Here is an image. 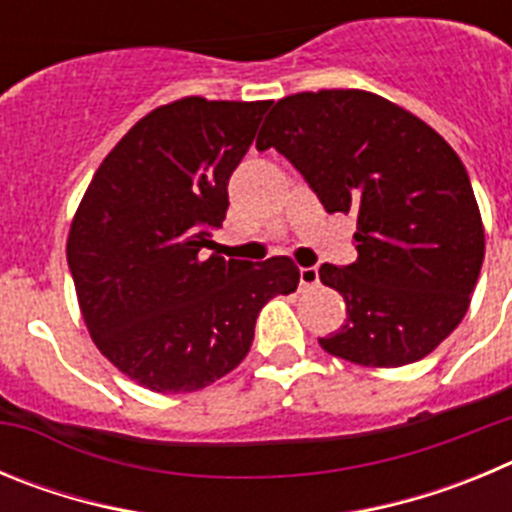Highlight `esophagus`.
<instances>
[{
  "label": "esophagus",
  "mask_w": 512,
  "mask_h": 512,
  "mask_svg": "<svg viewBox=\"0 0 512 512\" xmlns=\"http://www.w3.org/2000/svg\"><path fill=\"white\" fill-rule=\"evenodd\" d=\"M318 279H320V274H318V269H315V266H302V269H300V284H302V287H315V284H318Z\"/></svg>",
  "instance_id": "esophagus-1"
}]
</instances>
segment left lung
<instances>
[{"instance_id":"8db88e82","label":"left lung","mask_w":512,"mask_h":512,"mask_svg":"<svg viewBox=\"0 0 512 512\" xmlns=\"http://www.w3.org/2000/svg\"><path fill=\"white\" fill-rule=\"evenodd\" d=\"M256 148H277L328 212H354L351 266H320L346 323L328 354L372 369L413 364L454 333L472 302L485 225L454 148L420 117L364 89L282 97Z\"/></svg>"}]
</instances>
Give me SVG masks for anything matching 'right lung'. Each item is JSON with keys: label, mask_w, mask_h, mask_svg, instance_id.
I'll list each match as a JSON object with an SVG mask.
<instances>
[{"label": "right lung", "mask_w": 512, "mask_h": 512, "mask_svg": "<svg viewBox=\"0 0 512 512\" xmlns=\"http://www.w3.org/2000/svg\"><path fill=\"white\" fill-rule=\"evenodd\" d=\"M269 102L184 97L140 117L94 171L66 256L94 346L135 384L197 392L246 359L261 307L300 284L287 256H207L228 179Z\"/></svg>", "instance_id": "right-lung-1"}]
</instances>
